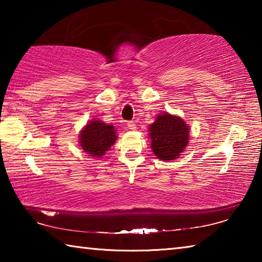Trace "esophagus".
Segmentation results:
<instances>
[{
	"instance_id": "1",
	"label": "esophagus",
	"mask_w": 262,
	"mask_h": 262,
	"mask_svg": "<svg viewBox=\"0 0 262 262\" xmlns=\"http://www.w3.org/2000/svg\"><path fill=\"white\" fill-rule=\"evenodd\" d=\"M127 127H128V129H130V130H135L136 129V125H135L134 121L128 122L127 123Z\"/></svg>"
}]
</instances>
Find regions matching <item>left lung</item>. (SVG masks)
<instances>
[{
	"label": "left lung",
	"mask_w": 262,
	"mask_h": 262,
	"mask_svg": "<svg viewBox=\"0 0 262 262\" xmlns=\"http://www.w3.org/2000/svg\"><path fill=\"white\" fill-rule=\"evenodd\" d=\"M149 136L154 154L162 161H173L188 144L189 128L180 117L165 112L149 126Z\"/></svg>",
	"instance_id": "8db88e82"
}]
</instances>
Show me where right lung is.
<instances>
[{
    "label": "right lung",
    "instance_id": "add662e5",
    "mask_svg": "<svg viewBox=\"0 0 262 262\" xmlns=\"http://www.w3.org/2000/svg\"><path fill=\"white\" fill-rule=\"evenodd\" d=\"M117 137L113 125H106L105 122L94 119L81 130L79 144L84 152L100 158L114 144Z\"/></svg>",
    "mask_w": 262,
    "mask_h": 262
}]
</instances>
